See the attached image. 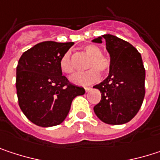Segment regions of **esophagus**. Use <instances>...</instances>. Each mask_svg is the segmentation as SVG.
<instances>
[{
  "mask_svg": "<svg viewBox=\"0 0 160 160\" xmlns=\"http://www.w3.org/2000/svg\"><path fill=\"white\" fill-rule=\"evenodd\" d=\"M84 89H85V92H88L89 91H91V89H92V88H91V87H85Z\"/></svg>",
  "mask_w": 160,
  "mask_h": 160,
  "instance_id": "esophagus-1",
  "label": "esophagus"
}]
</instances>
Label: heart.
<instances>
[{
    "label": "heart",
    "mask_w": 160,
    "mask_h": 160,
    "mask_svg": "<svg viewBox=\"0 0 160 160\" xmlns=\"http://www.w3.org/2000/svg\"><path fill=\"white\" fill-rule=\"evenodd\" d=\"M83 51L87 56H89V60L86 63L85 68L88 69L84 73L76 74L71 78V81L75 84L79 85H87L96 82L99 80L100 75L107 74L111 68V58L102 53V49L94 44L86 45ZM60 68L62 72L66 74H72L75 71V66L73 62L72 53L70 51H68L61 58L60 61Z\"/></svg>",
    "instance_id": "obj_1"
}]
</instances>
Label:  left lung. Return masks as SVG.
<instances>
[{
  "mask_svg": "<svg viewBox=\"0 0 160 160\" xmlns=\"http://www.w3.org/2000/svg\"><path fill=\"white\" fill-rule=\"evenodd\" d=\"M102 37L110 54L111 68L108 77L93 86L101 92V100L93 110L107 124H124L132 119L142 107L145 69L141 53L131 43L110 34ZM102 37L92 42L101 43Z\"/></svg>",
  "mask_w": 160,
  "mask_h": 160,
  "instance_id": "8db88e82",
  "label": "left lung"
}]
</instances>
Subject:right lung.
Returning <instances> with one entry per match:
<instances>
[{
  "label": "right lung",
  "mask_w": 160,
  "mask_h": 160,
  "mask_svg": "<svg viewBox=\"0 0 160 160\" xmlns=\"http://www.w3.org/2000/svg\"><path fill=\"white\" fill-rule=\"evenodd\" d=\"M74 42H43L26 51L16 68V94L24 115L41 127L59 125L72 100L85 93L62 75L60 61Z\"/></svg>",
  "instance_id": "1"
}]
</instances>
